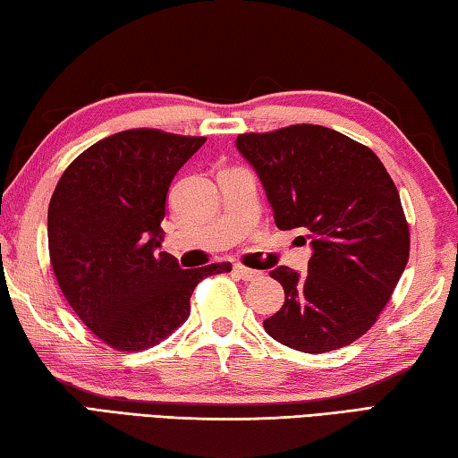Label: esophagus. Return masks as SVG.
<instances>
[{
    "label": "esophagus",
    "instance_id": "obj_1",
    "mask_svg": "<svg viewBox=\"0 0 458 458\" xmlns=\"http://www.w3.org/2000/svg\"><path fill=\"white\" fill-rule=\"evenodd\" d=\"M234 273L238 275V278H242V281H254V278L260 276V270L248 268L242 265H234Z\"/></svg>",
    "mask_w": 458,
    "mask_h": 458
}]
</instances>
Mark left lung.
<instances>
[{"mask_svg": "<svg viewBox=\"0 0 458 458\" xmlns=\"http://www.w3.org/2000/svg\"><path fill=\"white\" fill-rule=\"evenodd\" d=\"M238 151L259 174L281 230L303 228L305 275L270 270L284 305L262 323L303 353L339 350L377 321L404 273L410 232L400 193L369 147L321 125L244 133Z\"/></svg>", "mask_w": 458, "mask_h": 458, "instance_id": "left-lung-1", "label": "left lung"}]
</instances>
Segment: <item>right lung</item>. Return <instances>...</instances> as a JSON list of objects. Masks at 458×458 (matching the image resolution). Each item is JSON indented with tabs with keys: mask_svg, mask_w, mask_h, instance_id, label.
I'll return each instance as SVG.
<instances>
[{
	"mask_svg": "<svg viewBox=\"0 0 458 458\" xmlns=\"http://www.w3.org/2000/svg\"><path fill=\"white\" fill-rule=\"evenodd\" d=\"M206 137L129 129L82 151L48 206L50 265L81 321L119 352L157 345L190 317L201 278L230 262L182 268L161 250L167 190Z\"/></svg>",
	"mask_w": 458,
	"mask_h": 458,
	"instance_id": "obj_1",
	"label": "right lung"
}]
</instances>
